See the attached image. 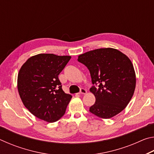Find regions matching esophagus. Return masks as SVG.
<instances>
[{"instance_id": "34e87169", "label": "esophagus", "mask_w": 154, "mask_h": 154, "mask_svg": "<svg viewBox=\"0 0 154 154\" xmlns=\"http://www.w3.org/2000/svg\"><path fill=\"white\" fill-rule=\"evenodd\" d=\"M86 92H87L86 90H85L84 88H82V89L80 90L79 94H86Z\"/></svg>"}]
</instances>
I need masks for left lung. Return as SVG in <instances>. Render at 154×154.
<instances>
[{"label": "left lung", "instance_id": "left-lung-1", "mask_svg": "<svg viewBox=\"0 0 154 154\" xmlns=\"http://www.w3.org/2000/svg\"><path fill=\"white\" fill-rule=\"evenodd\" d=\"M77 60L90 72L96 98L90 113L109 119L126 108L136 86V75L130 60L113 48H100L79 56Z\"/></svg>", "mask_w": 154, "mask_h": 154}]
</instances>
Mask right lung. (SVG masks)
Returning <instances> with one entry per match:
<instances>
[{
  "instance_id": "add662e5",
  "label": "right lung",
  "mask_w": 154,
  "mask_h": 154,
  "mask_svg": "<svg viewBox=\"0 0 154 154\" xmlns=\"http://www.w3.org/2000/svg\"><path fill=\"white\" fill-rule=\"evenodd\" d=\"M71 57L40 54L22 65L17 76V90L26 108L48 122L64 116L72 96L65 93L58 75Z\"/></svg>"
}]
</instances>
